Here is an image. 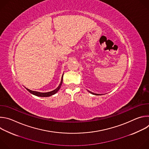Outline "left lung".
<instances>
[{"mask_svg":"<svg viewBox=\"0 0 149 149\" xmlns=\"http://www.w3.org/2000/svg\"><path fill=\"white\" fill-rule=\"evenodd\" d=\"M88 92H89V93H90L91 94H93V95H100V94H95V93H92V92H91V91H88Z\"/></svg>","mask_w":149,"mask_h":149,"instance_id":"left-lung-1","label":"left lung"}]
</instances>
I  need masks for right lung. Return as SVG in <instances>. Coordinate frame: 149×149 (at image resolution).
<instances>
[{"instance_id": "right-lung-1", "label": "right lung", "mask_w": 149, "mask_h": 149, "mask_svg": "<svg viewBox=\"0 0 149 149\" xmlns=\"http://www.w3.org/2000/svg\"><path fill=\"white\" fill-rule=\"evenodd\" d=\"M63 75L62 76V78H61V82H60V84L59 85V86L54 90L52 91H50V92H48V93H40V92H38V91H32L29 89H28L26 88V89L29 92L31 93V94L36 95V96H38V97H49V96H51L55 94H56L58 91L61 88V85L62 84V81H63Z\"/></svg>"}]
</instances>
